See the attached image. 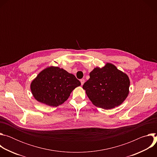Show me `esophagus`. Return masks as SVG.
<instances>
[{"instance_id": "1", "label": "esophagus", "mask_w": 157, "mask_h": 157, "mask_svg": "<svg viewBox=\"0 0 157 157\" xmlns=\"http://www.w3.org/2000/svg\"><path fill=\"white\" fill-rule=\"evenodd\" d=\"M80 81H81V85H83V84H84V82H85V80H84V79H81L80 80Z\"/></svg>"}]
</instances>
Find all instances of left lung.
<instances>
[{
    "label": "left lung",
    "instance_id": "left-lung-1",
    "mask_svg": "<svg viewBox=\"0 0 157 157\" xmlns=\"http://www.w3.org/2000/svg\"><path fill=\"white\" fill-rule=\"evenodd\" d=\"M82 86L89 99L96 107L110 109L121 105L128 94V76L110 63L96 68Z\"/></svg>",
    "mask_w": 157,
    "mask_h": 157
}]
</instances>
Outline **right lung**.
<instances>
[{
	"label": "right lung",
	"mask_w": 157,
	"mask_h": 157,
	"mask_svg": "<svg viewBox=\"0 0 157 157\" xmlns=\"http://www.w3.org/2000/svg\"><path fill=\"white\" fill-rule=\"evenodd\" d=\"M80 81L72 74L51 66L40 72L31 83V91L40 102L57 107L66 101Z\"/></svg>",
	"instance_id": "add662e5"
}]
</instances>
